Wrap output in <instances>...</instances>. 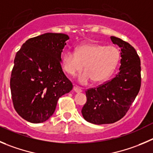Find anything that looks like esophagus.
<instances>
[{
    "label": "esophagus",
    "instance_id": "34e87169",
    "mask_svg": "<svg viewBox=\"0 0 153 153\" xmlns=\"http://www.w3.org/2000/svg\"><path fill=\"white\" fill-rule=\"evenodd\" d=\"M74 91H76V92L79 93V92H82V88H80V87L77 86V85H74Z\"/></svg>",
    "mask_w": 153,
    "mask_h": 153
}]
</instances>
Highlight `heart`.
I'll list each match as a JSON object with an SVG mask.
<instances>
[{
    "mask_svg": "<svg viewBox=\"0 0 153 153\" xmlns=\"http://www.w3.org/2000/svg\"><path fill=\"white\" fill-rule=\"evenodd\" d=\"M120 53L115 46H106L98 43H85L78 46L76 52L67 51L62 56L63 69L68 75L74 76L80 72L78 80L88 84L94 79L95 82L106 80L116 69Z\"/></svg>",
    "mask_w": 153,
    "mask_h": 153,
    "instance_id": "obj_1",
    "label": "heart"
}]
</instances>
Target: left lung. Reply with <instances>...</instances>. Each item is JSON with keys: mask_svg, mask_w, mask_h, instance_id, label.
<instances>
[{"mask_svg": "<svg viewBox=\"0 0 153 153\" xmlns=\"http://www.w3.org/2000/svg\"><path fill=\"white\" fill-rule=\"evenodd\" d=\"M121 49L119 71L113 79L85 91L87 101L82 109L84 119L95 125L110 124L121 119L134 101L141 85L140 59L127 42L110 37Z\"/></svg>", "mask_w": 153, "mask_h": 153, "instance_id": "1", "label": "left lung"}]
</instances>
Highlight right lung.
Segmentation results:
<instances>
[{
    "mask_svg": "<svg viewBox=\"0 0 153 153\" xmlns=\"http://www.w3.org/2000/svg\"><path fill=\"white\" fill-rule=\"evenodd\" d=\"M67 34L46 33L28 39L17 52L10 77L14 108L31 123L46 121L58 100L73 88L62 71V50Z\"/></svg>",
    "mask_w": 153,
    "mask_h": 153,
    "instance_id": "right-lung-1",
    "label": "right lung"
}]
</instances>
